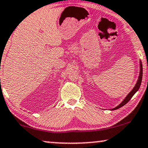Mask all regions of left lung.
Returning a JSON list of instances; mask_svg holds the SVG:
<instances>
[{
	"label": "left lung",
	"mask_w": 148,
	"mask_h": 148,
	"mask_svg": "<svg viewBox=\"0 0 148 148\" xmlns=\"http://www.w3.org/2000/svg\"><path fill=\"white\" fill-rule=\"evenodd\" d=\"M139 77H138V80H137V82H136V86H134V88L132 89V91L129 93V94L127 95V97L125 98V99L118 106H116V107L113 108V109H110L111 111H113V110H116V109H119V108L122 107L123 106H124L125 104H127L128 103L129 101H130V99H132L133 96L135 95V93H136L137 90H139V87L141 86V80H142V75H143V67H142V64H141V60L139 61Z\"/></svg>",
	"instance_id": "obj_1"
}]
</instances>
